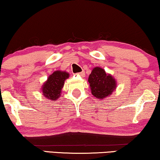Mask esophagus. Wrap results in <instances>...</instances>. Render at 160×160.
Returning <instances> with one entry per match:
<instances>
[{"label": "esophagus", "instance_id": "1", "mask_svg": "<svg viewBox=\"0 0 160 160\" xmlns=\"http://www.w3.org/2000/svg\"><path fill=\"white\" fill-rule=\"evenodd\" d=\"M78 76H82V77H84V76H85V73H84V71H82V72H80V73H77Z\"/></svg>", "mask_w": 160, "mask_h": 160}]
</instances>
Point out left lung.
Masks as SVG:
<instances>
[{
  "instance_id": "obj_1",
  "label": "left lung",
  "mask_w": 160,
  "mask_h": 160,
  "mask_svg": "<svg viewBox=\"0 0 160 160\" xmlns=\"http://www.w3.org/2000/svg\"><path fill=\"white\" fill-rule=\"evenodd\" d=\"M92 94L98 99H104L116 89V81L101 68H95L89 76Z\"/></svg>"
}]
</instances>
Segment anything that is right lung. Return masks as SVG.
Masks as SVG:
<instances>
[{"mask_svg":"<svg viewBox=\"0 0 160 160\" xmlns=\"http://www.w3.org/2000/svg\"><path fill=\"white\" fill-rule=\"evenodd\" d=\"M69 74L66 72L54 71L48 78V80L43 85L42 91L43 95L47 98L55 101L60 96L61 90L64 85V82L68 78Z\"/></svg>","mask_w":160,"mask_h":160,"instance_id":"1","label":"right lung"}]
</instances>
